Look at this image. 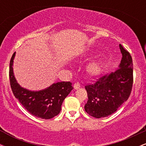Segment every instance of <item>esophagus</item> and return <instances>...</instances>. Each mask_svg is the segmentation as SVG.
<instances>
[{
  "instance_id": "34e87169",
  "label": "esophagus",
  "mask_w": 146,
  "mask_h": 146,
  "mask_svg": "<svg viewBox=\"0 0 146 146\" xmlns=\"http://www.w3.org/2000/svg\"><path fill=\"white\" fill-rule=\"evenodd\" d=\"M80 82H75L74 84V88H75V89H78V88H80Z\"/></svg>"
}]
</instances>
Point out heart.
<instances>
[{"label":"heart","mask_w":146,"mask_h":146,"mask_svg":"<svg viewBox=\"0 0 146 146\" xmlns=\"http://www.w3.org/2000/svg\"><path fill=\"white\" fill-rule=\"evenodd\" d=\"M103 67L101 63L100 62H93L88 66V71L91 75H98L102 71Z\"/></svg>","instance_id":"b5f03b06"}]
</instances>
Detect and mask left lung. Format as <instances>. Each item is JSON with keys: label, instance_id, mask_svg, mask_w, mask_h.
<instances>
[{"label": "left lung", "instance_id": "8db88e82", "mask_svg": "<svg viewBox=\"0 0 146 146\" xmlns=\"http://www.w3.org/2000/svg\"><path fill=\"white\" fill-rule=\"evenodd\" d=\"M119 48L122 58L119 68L110 74L99 75L94 83L85 86L88 95L85 111L95 118L113 114L131 93L133 84L132 57L121 44Z\"/></svg>", "mask_w": 146, "mask_h": 146}]
</instances>
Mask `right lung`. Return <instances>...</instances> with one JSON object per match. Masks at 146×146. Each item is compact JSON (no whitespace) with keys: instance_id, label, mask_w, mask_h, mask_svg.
<instances>
[{"instance_id":"add662e5","label":"right lung","mask_w":146,"mask_h":146,"mask_svg":"<svg viewBox=\"0 0 146 146\" xmlns=\"http://www.w3.org/2000/svg\"><path fill=\"white\" fill-rule=\"evenodd\" d=\"M15 53L10 60L9 72L10 86L15 98L33 116L49 119L58 115L61 110L64 100L73 90L71 83L60 82L53 84L46 89L36 92L22 88L17 83L13 73L12 65Z\"/></svg>"}]
</instances>
